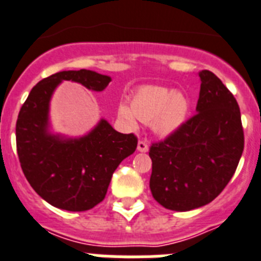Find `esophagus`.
I'll use <instances>...</instances> for the list:
<instances>
[{
  "instance_id": "esophagus-1",
  "label": "esophagus",
  "mask_w": 261,
  "mask_h": 261,
  "mask_svg": "<svg viewBox=\"0 0 261 261\" xmlns=\"http://www.w3.org/2000/svg\"><path fill=\"white\" fill-rule=\"evenodd\" d=\"M138 151H140V152H147L148 151V143L146 140H139L138 142Z\"/></svg>"
}]
</instances>
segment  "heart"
Returning <instances> with one entry per match:
<instances>
[{
  "label": "heart",
  "mask_w": 261,
  "mask_h": 261,
  "mask_svg": "<svg viewBox=\"0 0 261 261\" xmlns=\"http://www.w3.org/2000/svg\"><path fill=\"white\" fill-rule=\"evenodd\" d=\"M189 103L184 94L172 93L168 88L146 85L137 90L131 108L121 106V114L128 121L135 117L143 122H152L158 133L168 134L176 130L187 117Z\"/></svg>",
  "instance_id": "1"
}]
</instances>
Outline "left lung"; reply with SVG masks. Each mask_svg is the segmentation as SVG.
Masks as SVG:
<instances>
[{"mask_svg":"<svg viewBox=\"0 0 261 261\" xmlns=\"http://www.w3.org/2000/svg\"><path fill=\"white\" fill-rule=\"evenodd\" d=\"M197 113L149 147V188L165 209L188 212L212 202L234 176L244 148L239 105L210 71L199 72Z\"/></svg>","mask_w":261,"mask_h":261,"instance_id":"1","label":"left lung"}]
</instances>
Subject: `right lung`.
<instances>
[{"label": "right lung", "mask_w": 261, "mask_h": 261, "mask_svg": "<svg viewBox=\"0 0 261 261\" xmlns=\"http://www.w3.org/2000/svg\"><path fill=\"white\" fill-rule=\"evenodd\" d=\"M63 80L101 92L112 79L80 69L58 72L39 81L18 114L17 152L24 177L43 199L59 209L85 212L105 198L113 173L135 152L138 138L118 133L105 119L80 139L63 140L47 133L49 99Z\"/></svg>", "instance_id": "1"}]
</instances>
